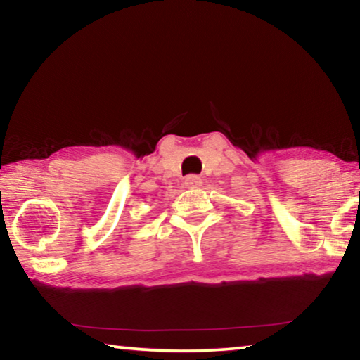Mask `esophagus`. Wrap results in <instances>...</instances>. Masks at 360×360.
<instances>
[{
	"label": "esophagus",
	"instance_id": "esophagus-1",
	"mask_svg": "<svg viewBox=\"0 0 360 360\" xmlns=\"http://www.w3.org/2000/svg\"><path fill=\"white\" fill-rule=\"evenodd\" d=\"M186 186L193 187V189H195V187H200L202 186V178H200V176H197V174L186 176Z\"/></svg>",
	"mask_w": 360,
	"mask_h": 360
}]
</instances>
